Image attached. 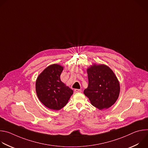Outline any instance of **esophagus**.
I'll use <instances>...</instances> for the list:
<instances>
[{
	"label": "esophagus",
	"mask_w": 148,
	"mask_h": 148,
	"mask_svg": "<svg viewBox=\"0 0 148 148\" xmlns=\"http://www.w3.org/2000/svg\"><path fill=\"white\" fill-rule=\"evenodd\" d=\"M74 92L75 93H77V92H82V90H79V89H75L74 90Z\"/></svg>",
	"instance_id": "esophagus-1"
}]
</instances>
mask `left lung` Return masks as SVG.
Listing matches in <instances>:
<instances>
[{
	"mask_svg": "<svg viewBox=\"0 0 148 148\" xmlns=\"http://www.w3.org/2000/svg\"><path fill=\"white\" fill-rule=\"evenodd\" d=\"M87 71L88 86L84 94L99 110L111 107L118 98L120 91L119 81L113 71L106 65L94 64Z\"/></svg>",
	"mask_w": 148,
	"mask_h": 148,
	"instance_id": "obj_1",
	"label": "left lung"
}]
</instances>
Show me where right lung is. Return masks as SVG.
Wrapping results in <instances>:
<instances>
[{
	"label": "right lung",
	"mask_w": 148,
	"mask_h": 148,
	"mask_svg": "<svg viewBox=\"0 0 148 148\" xmlns=\"http://www.w3.org/2000/svg\"><path fill=\"white\" fill-rule=\"evenodd\" d=\"M62 70L63 67L59 64L50 65L39 74L36 81L38 98L50 110H61L73 94V91L61 81Z\"/></svg>",
	"instance_id": "1"
}]
</instances>
